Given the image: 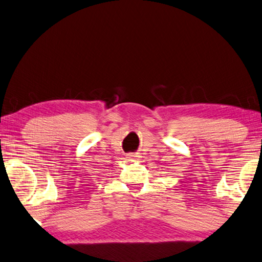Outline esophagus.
Masks as SVG:
<instances>
[{"instance_id":"34e87169","label":"esophagus","mask_w":262,"mask_h":262,"mask_svg":"<svg viewBox=\"0 0 262 262\" xmlns=\"http://www.w3.org/2000/svg\"><path fill=\"white\" fill-rule=\"evenodd\" d=\"M127 158L129 159V161H134V159H136V155H134V154H128V155H127Z\"/></svg>"}]
</instances>
